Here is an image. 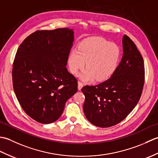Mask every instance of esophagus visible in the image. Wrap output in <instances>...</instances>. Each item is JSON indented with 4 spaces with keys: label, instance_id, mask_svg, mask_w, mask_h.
Segmentation results:
<instances>
[{
    "label": "esophagus",
    "instance_id": "esophagus-1",
    "mask_svg": "<svg viewBox=\"0 0 158 158\" xmlns=\"http://www.w3.org/2000/svg\"><path fill=\"white\" fill-rule=\"evenodd\" d=\"M83 88V83L81 82H78V89L81 90Z\"/></svg>",
    "mask_w": 158,
    "mask_h": 158
}]
</instances>
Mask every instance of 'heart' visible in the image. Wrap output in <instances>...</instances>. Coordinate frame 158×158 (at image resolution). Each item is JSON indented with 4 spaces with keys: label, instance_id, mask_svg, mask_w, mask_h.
I'll return each mask as SVG.
<instances>
[{
    "label": "heart",
    "instance_id": "heart-1",
    "mask_svg": "<svg viewBox=\"0 0 158 158\" xmlns=\"http://www.w3.org/2000/svg\"><path fill=\"white\" fill-rule=\"evenodd\" d=\"M121 49L115 43L102 37L87 39L78 49H73L68 57V66L73 75L87 68L79 75L83 81H105L115 73L120 61Z\"/></svg>",
    "mask_w": 158,
    "mask_h": 158
}]
</instances>
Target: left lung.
<instances>
[{"label":"left lung","mask_w":158,"mask_h":158,"mask_svg":"<svg viewBox=\"0 0 158 158\" xmlns=\"http://www.w3.org/2000/svg\"><path fill=\"white\" fill-rule=\"evenodd\" d=\"M123 56L109 79L94 86H84L83 111L97 127H108L122 122L135 109L141 96L145 66L136 45L127 35L122 39Z\"/></svg>","instance_id":"obj_1"}]
</instances>
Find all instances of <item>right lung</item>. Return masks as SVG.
Instances as JSON below:
<instances>
[{
  "label": "right lung",
  "mask_w": 158,
  "mask_h": 158,
  "mask_svg": "<svg viewBox=\"0 0 158 158\" xmlns=\"http://www.w3.org/2000/svg\"><path fill=\"white\" fill-rule=\"evenodd\" d=\"M74 41L69 28L32 33L17 51L12 76L15 96L26 113L41 123L60 118L77 81L66 69Z\"/></svg>",
  "instance_id": "right-lung-1"
}]
</instances>
